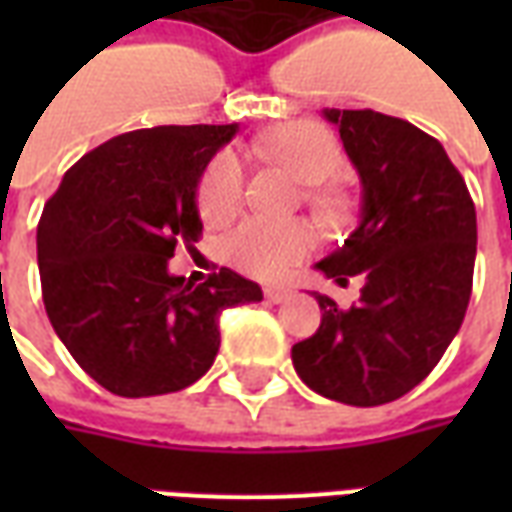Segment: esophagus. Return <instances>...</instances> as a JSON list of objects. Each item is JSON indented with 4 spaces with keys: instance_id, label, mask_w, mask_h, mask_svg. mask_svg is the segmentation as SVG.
Wrapping results in <instances>:
<instances>
[{
    "instance_id": "34e87169",
    "label": "esophagus",
    "mask_w": 512,
    "mask_h": 512,
    "mask_svg": "<svg viewBox=\"0 0 512 512\" xmlns=\"http://www.w3.org/2000/svg\"><path fill=\"white\" fill-rule=\"evenodd\" d=\"M290 296L288 288H266V299L271 304H279V301H285Z\"/></svg>"
}]
</instances>
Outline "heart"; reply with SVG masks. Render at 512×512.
I'll return each instance as SVG.
<instances>
[{
  "instance_id": "heart-1",
  "label": "heart",
  "mask_w": 512,
  "mask_h": 512,
  "mask_svg": "<svg viewBox=\"0 0 512 512\" xmlns=\"http://www.w3.org/2000/svg\"><path fill=\"white\" fill-rule=\"evenodd\" d=\"M257 153L279 167H285L296 180L315 186L312 202L326 216L340 211V197L321 189L343 167V150L326 128L315 123H293L268 134L257 142ZM246 172L233 150H222L205 167L197 189V205L208 224H224L241 211ZM318 244V233L307 222H271L249 219L227 238V257L235 268L257 279H277L307 257Z\"/></svg>"
}]
</instances>
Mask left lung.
<instances>
[{"label":"left lung","instance_id":"1","mask_svg":"<svg viewBox=\"0 0 512 512\" xmlns=\"http://www.w3.org/2000/svg\"><path fill=\"white\" fill-rule=\"evenodd\" d=\"M359 172V224L315 263L365 288L351 310L329 296L318 332L293 345V367L312 392L381 406L411 392L458 334L472 296L477 216L439 139L373 109H323Z\"/></svg>","mask_w":512,"mask_h":512}]
</instances>
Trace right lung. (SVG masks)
<instances>
[{
  "mask_svg": "<svg viewBox=\"0 0 512 512\" xmlns=\"http://www.w3.org/2000/svg\"><path fill=\"white\" fill-rule=\"evenodd\" d=\"M233 126H156L90 150L38 224L43 304L84 373L120 397L167 395L211 370L219 315L260 301L222 268L208 282L169 274L178 244L202 233L197 186Z\"/></svg>",
  "mask_w": 512,
  "mask_h": 512,
  "instance_id": "obj_1",
  "label": "right lung"
}]
</instances>
